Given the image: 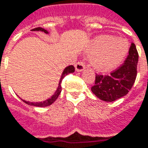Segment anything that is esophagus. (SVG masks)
<instances>
[{
	"label": "esophagus",
	"instance_id": "esophagus-1",
	"mask_svg": "<svg viewBox=\"0 0 148 148\" xmlns=\"http://www.w3.org/2000/svg\"><path fill=\"white\" fill-rule=\"evenodd\" d=\"M84 69H85V64H84V61L80 60V61L77 62V63L75 64V69H76V71L81 72V71H83Z\"/></svg>",
	"mask_w": 148,
	"mask_h": 148
}]
</instances>
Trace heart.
<instances>
[{"mask_svg": "<svg viewBox=\"0 0 148 148\" xmlns=\"http://www.w3.org/2000/svg\"><path fill=\"white\" fill-rule=\"evenodd\" d=\"M129 51L128 42L113 36L101 35L90 43L88 51L92 52L90 64L101 72H108L124 60Z\"/></svg>", "mask_w": 148, "mask_h": 148, "instance_id": "obj_1", "label": "heart"}]
</instances>
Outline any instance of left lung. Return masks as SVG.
Returning a JSON list of instances; mask_svg holds the SVG:
<instances>
[{
    "label": "left lung",
    "mask_w": 148,
    "mask_h": 148,
    "mask_svg": "<svg viewBox=\"0 0 148 148\" xmlns=\"http://www.w3.org/2000/svg\"><path fill=\"white\" fill-rule=\"evenodd\" d=\"M138 61V53L135 44L132 43L124 64L109 75L96 74L92 92L105 101H114L127 95L137 77Z\"/></svg>",
    "instance_id": "8db88e82"
}]
</instances>
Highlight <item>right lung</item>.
Segmentation results:
<instances>
[{
  "mask_svg": "<svg viewBox=\"0 0 148 148\" xmlns=\"http://www.w3.org/2000/svg\"><path fill=\"white\" fill-rule=\"evenodd\" d=\"M32 30H33V31H42V32H44L45 33H48V32H47L46 29H44V28H40V27L33 28ZM74 70H75V69H74V67L73 65H69V66L66 67V68L64 69V71H63V73H62V75H61V78L60 79L58 88H57V90L56 91V92L54 93V95L51 97V98H49V99H47V101H44L42 102H30V101H24V100H23V101H24L26 104L30 105V106H39V107L48 106L50 105H51L57 99L59 95L60 94V92H61V82H62V79H64L67 74H70V73H74Z\"/></svg>",
  "mask_w": 148,
  "mask_h": 148,
  "instance_id": "1",
  "label": "right lung"
}]
</instances>
